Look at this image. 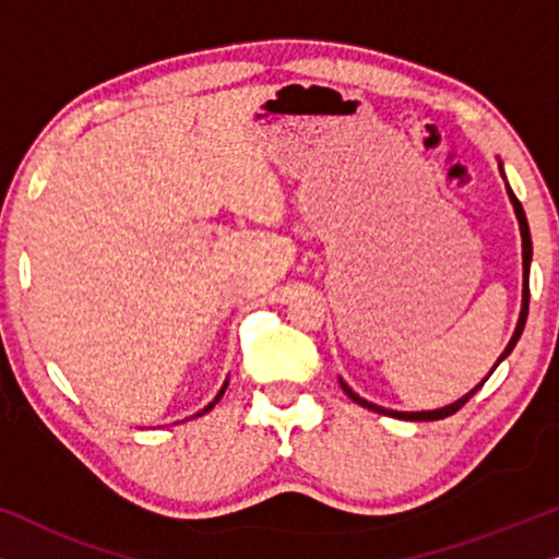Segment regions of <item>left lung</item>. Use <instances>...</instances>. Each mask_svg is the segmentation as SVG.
I'll return each instance as SVG.
<instances>
[{"instance_id":"obj_1","label":"left lung","mask_w":559,"mask_h":559,"mask_svg":"<svg viewBox=\"0 0 559 559\" xmlns=\"http://www.w3.org/2000/svg\"><path fill=\"white\" fill-rule=\"evenodd\" d=\"M499 170H501V175H503V167H501V163H499ZM507 193H509V201H511V205H514V213H516V221H519V231H522V266H524V289H522V312H519V323H516V331H514V335H511V341H509V346L503 348V354L499 356V361H496V366H499L503 358H507L511 350H514V346H516V341L522 338V331H524V323H526V312H530V264H532V236H530V224H526V216H524V209H522V203H519V198L514 195V190H511L509 186H507ZM493 366V369H496ZM493 369H491V373H493ZM491 373H488V377H491ZM486 377V379H488ZM486 379L480 381L478 386H473L468 394L465 396H461V400L457 402H453V404H448V407H440V409H430V412H396V409H386V407H379V404H371V402H366L364 396H358L354 389H350L346 381L343 379H338L341 381V386H343V392H346L350 400H354L356 404H361V407H366V409H371V412H379V415H389V417H396V419H409V423H430V419H445V417H450V415H455L457 409L463 407L465 402L471 400L473 394L478 392L480 386L486 384Z\"/></svg>"}]
</instances>
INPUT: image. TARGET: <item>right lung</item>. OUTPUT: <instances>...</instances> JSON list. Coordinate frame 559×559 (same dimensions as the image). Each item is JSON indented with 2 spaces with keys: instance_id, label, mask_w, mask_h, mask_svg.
<instances>
[{
  "instance_id": "add662e5",
  "label": "right lung",
  "mask_w": 559,
  "mask_h": 559,
  "mask_svg": "<svg viewBox=\"0 0 559 559\" xmlns=\"http://www.w3.org/2000/svg\"><path fill=\"white\" fill-rule=\"evenodd\" d=\"M226 384H228V381H226ZM226 384H224V386H221V392L216 394V400H213V402L209 404V407H205V409H201V412H198V417H201V415H205V412H211L213 407H216V402H218V400H221V396H224V392H226Z\"/></svg>"
}]
</instances>
